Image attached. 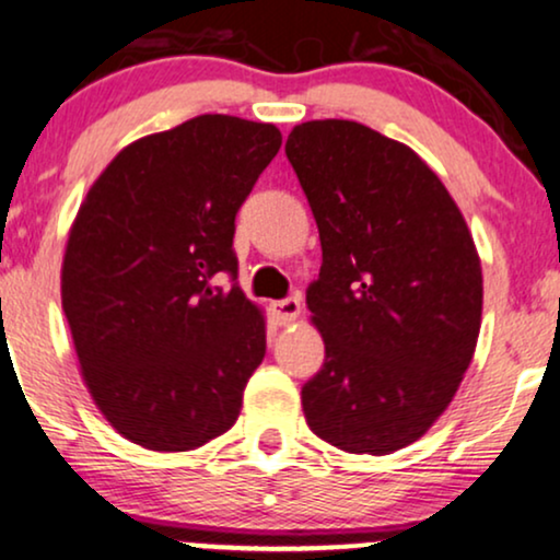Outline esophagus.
Returning a JSON list of instances; mask_svg holds the SVG:
<instances>
[{"label":"esophagus","mask_w":560,"mask_h":560,"mask_svg":"<svg viewBox=\"0 0 560 560\" xmlns=\"http://www.w3.org/2000/svg\"><path fill=\"white\" fill-rule=\"evenodd\" d=\"M300 300L296 296H289V300L271 302V315L276 317L279 325H292L296 317H300Z\"/></svg>","instance_id":"1"}]
</instances>
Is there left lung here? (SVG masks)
<instances>
[{"label":"left lung","instance_id":"1","mask_svg":"<svg viewBox=\"0 0 560 560\" xmlns=\"http://www.w3.org/2000/svg\"><path fill=\"white\" fill-rule=\"evenodd\" d=\"M287 158L323 245L307 287L323 370L307 427L351 455H390L434 427L476 353L483 271L439 175L402 141L343 118L294 126Z\"/></svg>","mask_w":560,"mask_h":560}]
</instances>
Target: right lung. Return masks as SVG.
I'll list each match as a JSON object with an SVG mask.
<instances>
[{
    "mask_svg": "<svg viewBox=\"0 0 560 560\" xmlns=\"http://www.w3.org/2000/svg\"><path fill=\"white\" fill-rule=\"evenodd\" d=\"M279 147L273 124L190 118L124 147L77 211L61 307L90 398L139 447L188 452L235 427L266 315L211 279H235V214Z\"/></svg>",
    "mask_w": 560,
    "mask_h": 560,
    "instance_id": "right-lung-1",
    "label": "right lung"
}]
</instances>
